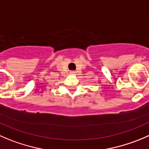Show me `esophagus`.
Wrapping results in <instances>:
<instances>
[{"instance_id": "esophagus-1", "label": "esophagus", "mask_w": 149, "mask_h": 149, "mask_svg": "<svg viewBox=\"0 0 149 149\" xmlns=\"http://www.w3.org/2000/svg\"><path fill=\"white\" fill-rule=\"evenodd\" d=\"M70 73H71V74H76V72H75V71H73V70H72V71H70Z\"/></svg>"}]
</instances>
